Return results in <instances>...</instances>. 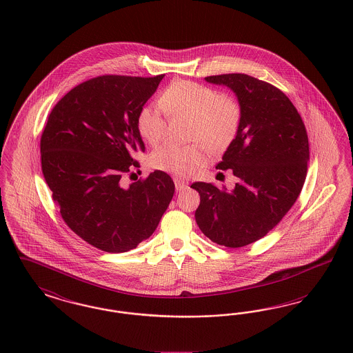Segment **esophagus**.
Returning a JSON list of instances; mask_svg holds the SVG:
<instances>
[{
	"label": "esophagus",
	"instance_id": "1",
	"mask_svg": "<svg viewBox=\"0 0 353 353\" xmlns=\"http://www.w3.org/2000/svg\"><path fill=\"white\" fill-rule=\"evenodd\" d=\"M174 186H176V190H184L188 188V184L184 183V181H181V180H174Z\"/></svg>",
	"mask_w": 353,
	"mask_h": 353
}]
</instances>
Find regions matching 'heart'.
I'll return each instance as SVG.
<instances>
[{"instance_id": "b5f03b06", "label": "heart", "mask_w": 353, "mask_h": 353, "mask_svg": "<svg viewBox=\"0 0 353 353\" xmlns=\"http://www.w3.org/2000/svg\"><path fill=\"white\" fill-rule=\"evenodd\" d=\"M157 105H144L136 118L137 131L151 145L165 136L167 117L192 120L189 140L194 144L179 147L165 144L152 153L154 169L184 179L194 174L205 164L204 144L210 151H225L238 134L242 108L239 101L217 88L190 81H176L160 94Z\"/></svg>"}]
</instances>
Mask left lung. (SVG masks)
I'll return each mask as SVG.
<instances>
[{"instance_id": "left-lung-1", "label": "left lung", "mask_w": 353, "mask_h": 353, "mask_svg": "<svg viewBox=\"0 0 353 353\" xmlns=\"http://www.w3.org/2000/svg\"><path fill=\"white\" fill-rule=\"evenodd\" d=\"M205 79L234 91L242 119L217 164L232 169L235 188L190 185L200 194L196 222L217 245L243 248L274 229L299 197L310 159L307 130L292 101L271 83L241 72Z\"/></svg>"}]
</instances>
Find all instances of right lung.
<instances>
[{
  "label": "right lung",
  "instance_id": "obj_1",
  "mask_svg": "<svg viewBox=\"0 0 353 353\" xmlns=\"http://www.w3.org/2000/svg\"><path fill=\"white\" fill-rule=\"evenodd\" d=\"M163 78L101 75L78 84L54 105L41 136L52 201L68 228L103 252H130L148 239L173 197L163 170L123 181L140 168L136 118Z\"/></svg>",
  "mask_w": 353,
  "mask_h": 353
}]
</instances>
